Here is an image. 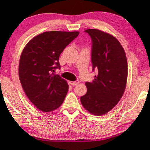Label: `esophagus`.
Returning a JSON list of instances; mask_svg holds the SVG:
<instances>
[{
  "label": "esophagus",
  "mask_w": 150,
  "mask_h": 150,
  "mask_svg": "<svg viewBox=\"0 0 150 150\" xmlns=\"http://www.w3.org/2000/svg\"><path fill=\"white\" fill-rule=\"evenodd\" d=\"M79 83V81H74V82H70V84H71L72 86H77Z\"/></svg>",
  "instance_id": "obj_1"
}]
</instances>
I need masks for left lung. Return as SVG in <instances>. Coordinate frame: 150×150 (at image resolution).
<instances>
[{"label": "left lung", "instance_id": "8db88e82", "mask_svg": "<svg viewBox=\"0 0 150 150\" xmlns=\"http://www.w3.org/2000/svg\"><path fill=\"white\" fill-rule=\"evenodd\" d=\"M92 40L91 61L97 75L86 82L87 93L81 97L85 110L103 115L112 110L122 98L128 78V63L119 41L111 34L96 29L85 30Z\"/></svg>", "mask_w": 150, "mask_h": 150}]
</instances>
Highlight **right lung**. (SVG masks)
I'll use <instances>...</instances> for the list:
<instances>
[{
	"label": "right lung",
	"instance_id": "obj_1",
	"mask_svg": "<svg viewBox=\"0 0 150 150\" xmlns=\"http://www.w3.org/2000/svg\"><path fill=\"white\" fill-rule=\"evenodd\" d=\"M79 31H46L32 38L20 57L18 76L29 100L43 112L57 110L63 103L69 86L53 72L60 68L59 57Z\"/></svg>",
	"mask_w": 150,
	"mask_h": 150
}]
</instances>
